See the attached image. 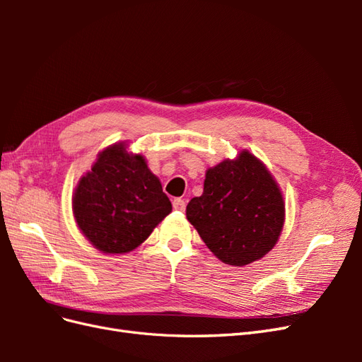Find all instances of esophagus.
Listing matches in <instances>:
<instances>
[{
	"instance_id": "obj_1",
	"label": "esophagus",
	"mask_w": 362,
	"mask_h": 362,
	"mask_svg": "<svg viewBox=\"0 0 362 362\" xmlns=\"http://www.w3.org/2000/svg\"><path fill=\"white\" fill-rule=\"evenodd\" d=\"M173 208H175V210H178V211H184L185 210V201L181 199V198L173 199Z\"/></svg>"
}]
</instances>
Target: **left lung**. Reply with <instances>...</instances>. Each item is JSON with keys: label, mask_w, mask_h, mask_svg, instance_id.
I'll return each instance as SVG.
<instances>
[{"label": "left lung", "mask_w": 362, "mask_h": 362, "mask_svg": "<svg viewBox=\"0 0 362 362\" xmlns=\"http://www.w3.org/2000/svg\"><path fill=\"white\" fill-rule=\"evenodd\" d=\"M185 213L206 247L237 267L264 257L284 225L278 184L247 151L208 169L202 196L193 198Z\"/></svg>", "instance_id": "obj_1"}]
</instances>
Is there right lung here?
Returning a JSON list of instances; mask_svg holds the SVG:
<instances>
[{
  "label": "right lung",
  "mask_w": 362,
  "mask_h": 362,
  "mask_svg": "<svg viewBox=\"0 0 362 362\" xmlns=\"http://www.w3.org/2000/svg\"><path fill=\"white\" fill-rule=\"evenodd\" d=\"M74 216L87 240L104 254L136 249L172 211L161 182L141 156L113 145L98 156L74 194Z\"/></svg>",
  "instance_id": "obj_1"
}]
</instances>
